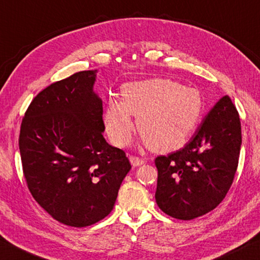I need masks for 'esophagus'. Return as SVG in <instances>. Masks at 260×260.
I'll return each mask as SVG.
<instances>
[{
	"label": "esophagus",
	"instance_id": "esophagus-1",
	"mask_svg": "<svg viewBox=\"0 0 260 260\" xmlns=\"http://www.w3.org/2000/svg\"><path fill=\"white\" fill-rule=\"evenodd\" d=\"M130 162H131V165H133L134 167L141 166L142 164H144V159L139 158V157H135V155H131V157H130Z\"/></svg>",
	"mask_w": 260,
	"mask_h": 260
}]
</instances>
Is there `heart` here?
Listing matches in <instances>:
<instances>
[{
	"instance_id": "heart-1",
	"label": "heart",
	"mask_w": 260,
	"mask_h": 260,
	"mask_svg": "<svg viewBox=\"0 0 260 260\" xmlns=\"http://www.w3.org/2000/svg\"><path fill=\"white\" fill-rule=\"evenodd\" d=\"M203 102L199 91L170 79H149L122 87V102L108 103L105 123L115 145L129 143L134 123L154 151L180 147L199 122Z\"/></svg>"
}]
</instances>
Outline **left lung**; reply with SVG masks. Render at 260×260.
Masks as SVG:
<instances>
[{
    "label": "left lung",
    "instance_id": "left-lung-1",
    "mask_svg": "<svg viewBox=\"0 0 260 260\" xmlns=\"http://www.w3.org/2000/svg\"><path fill=\"white\" fill-rule=\"evenodd\" d=\"M241 145L238 111L225 95L181 150L155 158L159 208L185 221L216 208L234 181Z\"/></svg>",
    "mask_w": 260,
    "mask_h": 260
}]
</instances>
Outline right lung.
Listing matches in <instances>:
<instances>
[{"label": "right lung", "instance_id": "obj_1", "mask_svg": "<svg viewBox=\"0 0 260 260\" xmlns=\"http://www.w3.org/2000/svg\"><path fill=\"white\" fill-rule=\"evenodd\" d=\"M98 70L52 83L30 103L19 133L23 173L34 199L62 224H94L113 210L131 170L103 137Z\"/></svg>", "mask_w": 260, "mask_h": 260}]
</instances>
